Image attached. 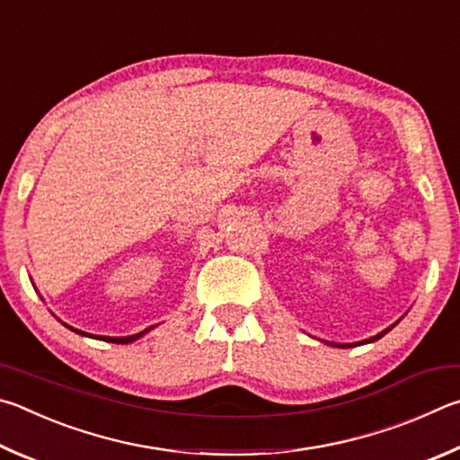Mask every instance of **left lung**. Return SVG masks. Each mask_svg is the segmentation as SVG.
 Instances as JSON below:
<instances>
[{"mask_svg":"<svg viewBox=\"0 0 460 460\" xmlns=\"http://www.w3.org/2000/svg\"><path fill=\"white\" fill-rule=\"evenodd\" d=\"M398 323H400V319H398L396 323H394V325H390L388 329H384V332H380V333H377V335L369 337V340H364V341H356V343H333V341H325V343H327V345H333V348H358V345H364V343H372V341H377V340H380V337H384L385 333L390 332V329H394V327H396Z\"/></svg>","mask_w":460,"mask_h":460,"instance_id":"left-lung-1","label":"left lung"}]
</instances>
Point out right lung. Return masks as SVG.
<instances>
[{
	"label": "right lung",
	"mask_w": 460,
	"mask_h": 460,
	"mask_svg": "<svg viewBox=\"0 0 460 460\" xmlns=\"http://www.w3.org/2000/svg\"><path fill=\"white\" fill-rule=\"evenodd\" d=\"M60 323H62V321H60ZM62 325H64V327H68L70 332H75V333H78V335L93 337V340H99V341H109V343H133V341L139 340V337H143L145 333H149L151 329H155V327H157V325H151V327L143 329V332L135 333V335H125V337H109V335H93V333H84V332H80V329H75V327H70V325H66V323H62Z\"/></svg>",
	"instance_id": "right-lung-1"
}]
</instances>
